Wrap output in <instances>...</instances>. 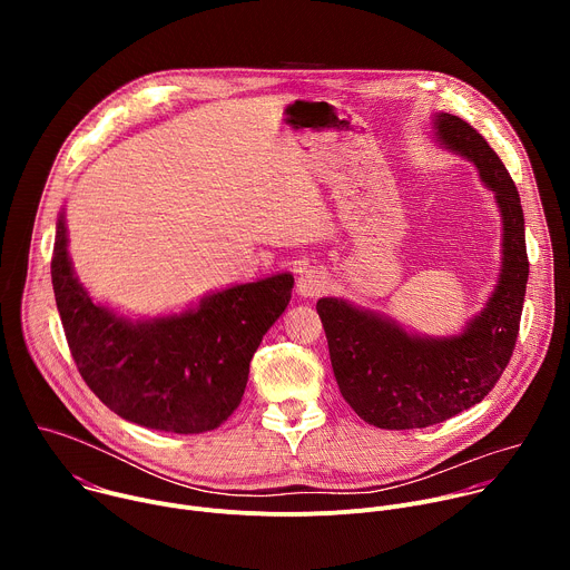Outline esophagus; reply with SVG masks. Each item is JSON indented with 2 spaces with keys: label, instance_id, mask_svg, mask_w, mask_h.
<instances>
[{
  "label": "esophagus",
  "instance_id": "obj_1",
  "mask_svg": "<svg viewBox=\"0 0 570 570\" xmlns=\"http://www.w3.org/2000/svg\"><path fill=\"white\" fill-rule=\"evenodd\" d=\"M330 286V277L322 268H308L297 277V295L299 297H317Z\"/></svg>",
  "mask_w": 570,
  "mask_h": 570
}]
</instances>
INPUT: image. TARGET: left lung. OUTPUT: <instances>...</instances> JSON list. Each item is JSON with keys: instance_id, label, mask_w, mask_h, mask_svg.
Here are the masks:
<instances>
[{"instance_id": "1", "label": "left lung", "mask_w": 570, "mask_h": 570, "mask_svg": "<svg viewBox=\"0 0 570 570\" xmlns=\"http://www.w3.org/2000/svg\"><path fill=\"white\" fill-rule=\"evenodd\" d=\"M431 128L440 148L471 161L501 212V268L484 306L458 334L429 336L343 297L315 304L341 394L387 431L440 424L490 394L514 350L530 273L521 198L499 155L455 115L435 112Z\"/></svg>"}]
</instances>
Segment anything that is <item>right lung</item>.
Segmentation results:
<instances>
[{
  "instance_id": "add662e5",
  "label": "right lung",
  "mask_w": 570,
  "mask_h": 570,
  "mask_svg": "<svg viewBox=\"0 0 570 570\" xmlns=\"http://www.w3.org/2000/svg\"><path fill=\"white\" fill-rule=\"evenodd\" d=\"M51 284L76 367L121 420L165 433H205L240 403L250 361L286 311L291 273L205 293L180 311L132 317L80 284L65 209L58 214Z\"/></svg>"
}]
</instances>
